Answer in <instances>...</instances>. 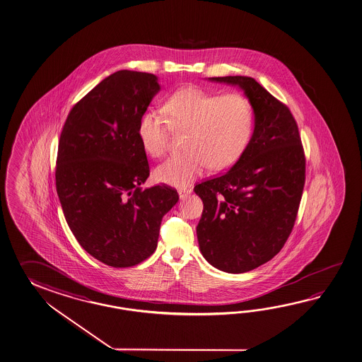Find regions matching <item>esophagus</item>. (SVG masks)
Masks as SVG:
<instances>
[{
	"mask_svg": "<svg viewBox=\"0 0 362 362\" xmlns=\"http://www.w3.org/2000/svg\"><path fill=\"white\" fill-rule=\"evenodd\" d=\"M177 193H179V197L183 199H185V197H187L189 193H191V189H179Z\"/></svg>",
	"mask_w": 362,
	"mask_h": 362,
	"instance_id": "1",
	"label": "esophagus"
}]
</instances>
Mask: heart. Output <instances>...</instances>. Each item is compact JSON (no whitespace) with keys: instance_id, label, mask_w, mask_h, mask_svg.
<instances>
[{"instance_id":"b5f03b06","label":"heart","mask_w":362,"mask_h":362,"mask_svg":"<svg viewBox=\"0 0 362 362\" xmlns=\"http://www.w3.org/2000/svg\"><path fill=\"white\" fill-rule=\"evenodd\" d=\"M163 112H144L138 122V136L149 155L160 157L168 149L171 130L187 132L185 153L170 156L155 171L160 182L171 185H189L209 165L224 169L236 163L255 126L254 104L241 93L221 95L185 88L165 100Z\"/></svg>"}]
</instances>
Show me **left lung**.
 <instances>
[{
    "mask_svg": "<svg viewBox=\"0 0 362 362\" xmlns=\"http://www.w3.org/2000/svg\"><path fill=\"white\" fill-rule=\"evenodd\" d=\"M210 80L244 90L255 108V127L227 173L194 187L204 202L199 250L223 272H249L279 254L293 230L305 182L304 149L288 105L254 78Z\"/></svg>",
    "mask_w": 362,
    "mask_h": 362,
    "instance_id": "1",
    "label": "left lung"
}]
</instances>
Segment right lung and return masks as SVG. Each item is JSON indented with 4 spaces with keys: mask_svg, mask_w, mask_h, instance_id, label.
I'll list each match as a JSON object with an SVG mask.
<instances>
[{
    "mask_svg": "<svg viewBox=\"0 0 362 362\" xmlns=\"http://www.w3.org/2000/svg\"><path fill=\"white\" fill-rule=\"evenodd\" d=\"M160 91L155 74L118 71L74 104L60 134L57 192L78 244L107 266L139 264L155 252L163 215L179 199L149 177L138 122Z\"/></svg>",
    "mask_w": 362,
    "mask_h": 362,
    "instance_id": "right-lung-1",
    "label": "right lung"
}]
</instances>
